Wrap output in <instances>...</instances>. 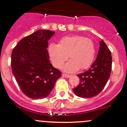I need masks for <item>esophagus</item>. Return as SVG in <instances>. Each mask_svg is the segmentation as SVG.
<instances>
[{
    "label": "esophagus",
    "mask_w": 127,
    "mask_h": 127,
    "mask_svg": "<svg viewBox=\"0 0 127 127\" xmlns=\"http://www.w3.org/2000/svg\"><path fill=\"white\" fill-rule=\"evenodd\" d=\"M62 76H63V77L66 78H70V75L66 74V73H63V74L62 75Z\"/></svg>",
    "instance_id": "34e87169"
}]
</instances>
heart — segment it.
<instances>
[{
  "mask_svg": "<svg viewBox=\"0 0 127 127\" xmlns=\"http://www.w3.org/2000/svg\"><path fill=\"white\" fill-rule=\"evenodd\" d=\"M49 55L53 64L68 73L76 72L79 69H86L92 64L95 56V46L91 39L83 36L73 35L63 37L59 44H51L48 48Z\"/></svg>",
  "mask_w": 127,
  "mask_h": 127,
  "instance_id": "heart-1",
  "label": "heart"
}]
</instances>
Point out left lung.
Returning a JSON list of instances; mask_svg holds the SVG:
<instances>
[{
  "mask_svg": "<svg viewBox=\"0 0 127 127\" xmlns=\"http://www.w3.org/2000/svg\"><path fill=\"white\" fill-rule=\"evenodd\" d=\"M112 57L110 51L102 40L95 61L84 73L77 75L78 86L73 89L77 96L89 98L97 95L104 88L111 73Z\"/></svg>",
  "mask_w": 127,
  "mask_h": 127,
  "instance_id": "8db88e82",
  "label": "left lung"
}]
</instances>
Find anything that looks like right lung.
<instances>
[{"label":"right lung","mask_w":127,"mask_h":127,"mask_svg":"<svg viewBox=\"0 0 127 127\" xmlns=\"http://www.w3.org/2000/svg\"><path fill=\"white\" fill-rule=\"evenodd\" d=\"M55 32L39 30L22 38L11 54V69L21 90L32 99L44 98L61 76L49 60L48 41Z\"/></svg>","instance_id":"add662e5"}]
</instances>
